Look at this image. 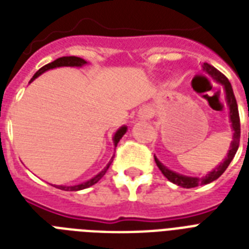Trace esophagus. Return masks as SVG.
I'll use <instances>...</instances> for the list:
<instances>
[{
  "instance_id": "34e87169",
  "label": "esophagus",
  "mask_w": 249,
  "mask_h": 249,
  "mask_svg": "<svg viewBox=\"0 0 249 249\" xmlns=\"http://www.w3.org/2000/svg\"><path fill=\"white\" fill-rule=\"evenodd\" d=\"M140 119H142V120H147V119H150L151 117V111H150V108H142L140 111Z\"/></svg>"
}]
</instances>
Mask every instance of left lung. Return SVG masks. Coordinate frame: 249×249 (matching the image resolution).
I'll return each instance as SVG.
<instances>
[{"instance_id": "obj_1", "label": "left lung", "mask_w": 249, "mask_h": 249, "mask_svg": "<svg viewBox=\"0 0 249 249\" xmlns=\"http://www.w3.org/2000/svg\"><path fill=\"white\" fill-rule=\"evenodd\" d=\"M203 70H204L208 75H211L213 77V80H216L217 83H220L221 85L224 86L225 94H226V102H228L229 109H230V121H231V128L232 132H234V136H232L231 144H230V150L228 152V156L225 158L224 161L217 165L212 172H209L207 176H204L203 178L199 177H189V176H183V174H178L173 170L168 169L165 165L160 163L159 160L155 158L156 165L159 166V169L161 170V173L168 178V181L173 182L176 185L181 186V187H185V189H191V187H196L199 185H207V183H211V182L216 181L217 178L220 177L221 174L224 173L226 168L229 166V164L231 163V160L234 159L236 151H238V147H239V141H240V119H239V111H238V105H236L235 95H234V91H232L231 84L228 80V77L221 73L217 68H214L213 66L208 63H204L203 66Z\"/></svg>"}]
</instances>
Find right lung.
<instances>
[{"instance_id": "obj_1", "label": "right lung", "mask_w": 249, "mask_h": 249, "mask_svg": "<svg viewBox=\"0 0 249 249\" xmlns=\"http://www.w3.org/2000/svg\"><path fill=\"white\" fill-rule=\"evenodd\" d=\"M84 64H86V60H84L83 58H79V56H62V58H58V59H55L54 62H52V63L46 64V66H44L42 68H40L38 71L35 73V76H33L32 79H31V81H33V80L36 79V77H38V76L41 75V73H44L45 71H49V70H52V68H56V67H83ZM126 130H128V128L126 126H121L119 130H117L116 133H115V136H113V144H115V147L117 146V143H119V141L121 140V137L124 136L125 133H126ZM113 158L111 159V161H109L107 165H106V168L102 172H99V173L97 174V176H94L93 178H90V179H88L86 182H83V183H80V185H75V186H56V189L59 190H64V191H79V190H84V189H88V187H90V186L95 185L99 179H101L103 176L106 174V172H107V169L109 168V165H111V163H112Z\"/></svg>"}]
</instances>
